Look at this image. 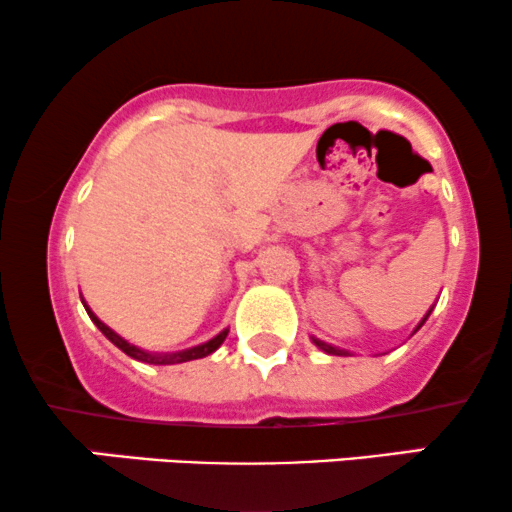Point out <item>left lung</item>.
Masks as SVG:
<instances>
[{
    "label": "left lung",
    "instance_id": "8db88e82",
    "mask_svg": "<svg viewBox=\"0 0 512 512\" xmlns=\"http://www.w3.org/2000/svg\"><path fill=\"white\" fill-rule=\"evenodd\" d=\"M430 313H432V311H427V315H425V318H422V320H420V325H418V327H415V332H418V330H420V327H422V325H425V320H427V318H430ZM313 344H315V346H318V349H323L325 353H334V356H346V353H349V351H344V349H337V346H332V344H325V342H320V339H315V337H313Z\"/></svg>",
    "mask_w": 512,
    "mask_h": 512
}]
</instances>
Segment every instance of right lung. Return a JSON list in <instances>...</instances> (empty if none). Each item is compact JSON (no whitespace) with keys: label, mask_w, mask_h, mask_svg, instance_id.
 Segmentation results:
<instances>
[{"label":"right lung","mask_w":512,"mask_h":512,"mask_svg":"<svg viewBox=\"0 0 512 512\" xmlns=\"http://www.w3.org/2000/svg\"><path fill=\"white\" fill-rule=\"evenodd\" d=\"M82 306H85V311H87V315H90L92 318V323L99 327V330H102V334L106 339H109L111 344H116L118 349H121L123 353H128L130 358H135V361H142V363H154V365H173V363H187V361H197V358H204V356H208V353H213L218 349L220 344L225 342V337H227V332L230 330H223L220 334H216V337L213 339H208L206 344H199V346H194V349H185V351H178V353H166V356H161V353H149V351H142V349H137V346H132L130 342H125L123 337H118L116 332L111 330L109 325H104L102 320L97 318V315H94L92 311H90V306L85 304V301H82Z\"/></svg>","instance_id":"obj_1"}]
</instances>
